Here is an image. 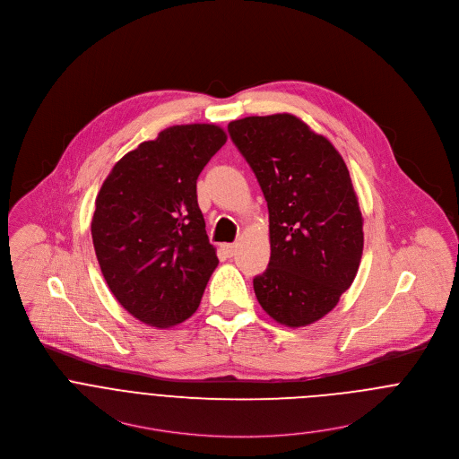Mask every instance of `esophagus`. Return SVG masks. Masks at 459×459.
<instances>
[{
    "mask_svg": "<svg viewBox=\"0 0 459 459\" xmlns=\"http://www.w3.org/2000/svg\"><path fill=\"white\" fill-rule=\"evenodd\" d=\"M221 250H222L228 257H231V255L237 252V244H222Z\"/></svg>",
    "mask_w": 459,
    "mask_h": 459,
    "instance_id": "34e87169",
    "label": "esophagus"
}]
</instances>
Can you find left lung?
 <instances>
[{
  "instance_id": "1",
  "label": "left lung",
  "mask_w": 459,
  "mask_h": 459,
  "mask_svg": "<svg viewBox=\"0 0 459 459\" xmlns=\"http://www.w3.org/2000/svg\"><path fill=\"white\" fill-rule=\"evenodd\" d=\"M270 215V263L254 277L263 310L288 328L312 325L351 288L363 215L349 169L328 138L291 114L231 121Z\"/></svg>"
}]
</instances>
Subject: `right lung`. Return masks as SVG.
Masks as SVG:
<instances>
[{
	"instance_id": "obj_1",
	"label": "right lung",
	"mask_w": 459,
	"mask_h": 459,
	"mask_svg": "<svg viewBox=\"0 0 459 459\" xmlns=\"http://www.w3.org/2000/svg\"><path fill=\"white\" fill-rule=\"evenodd\" d=\"M226 140L219 126H169L121 158L96 196L91 235L101 273L149 326L189 319L219 264L196 180Z\"/></svg>"
}]
</instances>
